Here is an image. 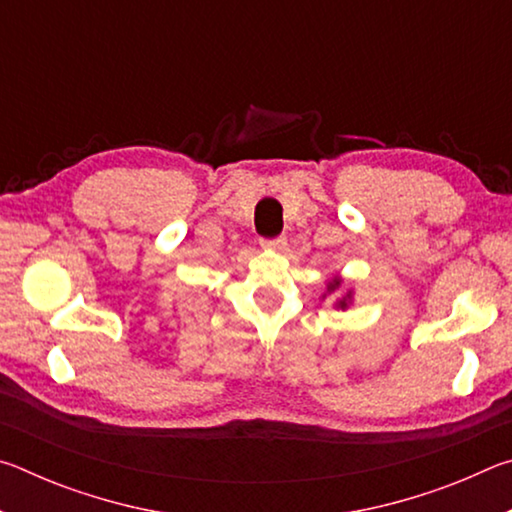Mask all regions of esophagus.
Returning <instances> with one entry per match:
<instances>
[{
  "label": "esophagus",
  "instance_id": "1",
  "mask_svg": "<svg viewBox=\"0 0 512 512\" xmlns=\"http://www.w3.org/2000/svg\"><path fill=\"white\" fill-rule=\"evenodd\" d=\"M262 246L268 250H282L287 246V239L284 237H275V239H262Z\"/></svg>",
  "mask_w": 512,
  "mask_h": 512
}]
</instances>
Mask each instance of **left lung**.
<instances>
[{"instance_id":"obj_1","label":"left lung","mask_w":512,"mask_h":512,"mask_svg":"<svg viewBox=\"0 0 512 512\" xmlns=\"http://www.w3.org/2000/svg\"><path fill=\"white\" fill-rule=\"evenodd\" d=\"M339 287H341V280H339V277H336V280H332V282L327 284V291H336ZM348 298H350V293H348V296H345V298L339 300V307H341V309L348 307Z\"/></svg>"}]
</instances>
